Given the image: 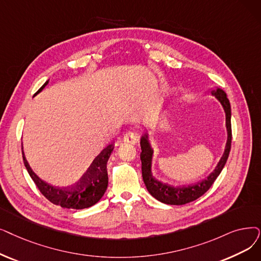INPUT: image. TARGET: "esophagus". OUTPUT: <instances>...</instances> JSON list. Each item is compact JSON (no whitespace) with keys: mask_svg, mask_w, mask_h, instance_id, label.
I'll use <instances>...</instances> for the list:
<instances>
[{"mask_svg":"<svg viewBox=\"0 0 261 261\" xmlns=\"http://www.w3.org/2000/svg\"><path fill=\"white\" fill-rule=\"evenodd\" d=\"M123 141L129 144H137L138 143V135L134 132H128L123 137Z\"/></svg>","mask_w":261,"mask_h":261,"instance_id":"1","label":"esophagus"}]
</instances>
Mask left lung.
<instances>
[{"label": "left lung", "mask_w": 261, "mask_h": 261, "mask_svg": "<svg viewBox=\"0 0 261 261\" xmlns=\"http://www.w3.org/2000/svg\"><path fill=\"white\" fill-rule=\"evenodd\" d=\"M213 96L217 98L226 115V129H227V142H226L225 150L221 158L220 162L218 163L214 171L206 178L201 181H198L196 184H192L188 186H179L173 187L167 184H163L161 181L155 179L151 172V163H152V154L153 150L150 146L148 134L145 133L141 138V161H142V176L144 184L148 190L149 193L159 201L167 205H185V203L193 201L203 195L206 192L211 188L215 179L221 174L223 167L227 161L230 147H231V109L229 100L226 96V93L221 88H217L211 92Z\"/></svg>", "instance_id": "8db88e82"}]
</instances>
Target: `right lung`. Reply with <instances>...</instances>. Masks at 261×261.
<instances>
[{"mask_svg": "<svg viewBox=\"0 0 261 261\" xmlns=\"http://www.w3.org/2000/svg\"><path fill=\"white\" fill-rule=\"evenodd\" d=\"M48 83L49 80L37 90L35 96L39 94ZM113 149H114V145H109L94 159L87 171L75 184L65 188L54 187L41 180L33 172L27 161L23 149H22V156H23V162L31 178L44 197L54 205L61 206L62 208L79 210L94 206L103 196L109 184L107 164Z\"/></svg>", "mask_w": 261, "mask_h": 261, "instance_id": "right-lung-1", "label": "right lung"}]
</instances>
